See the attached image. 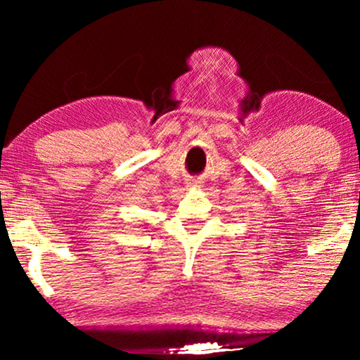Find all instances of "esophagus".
Here are the masks:
<instances>
[{"label": "esophagus", "instance_id": "obj_1", "mask_svg": "<svg viewBox=\"0 0 360 360\" xmlns=\"http://www.w3.org/2000/svg\"><path fill=\"white\" fill-rule=\"evenodd\" d=\"M186 186H190V188H195V186H198V181H188Z\"/></svg>", "mask_w": 360, "mask_h": 360}]
</instances>
